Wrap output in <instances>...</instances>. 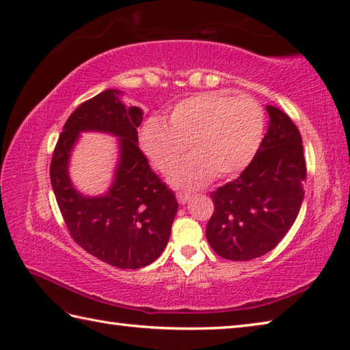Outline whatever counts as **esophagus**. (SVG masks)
<instances>
[{
    "mask_svg": "<svg viewBox=\"0 0 350 350\" xmlns=\"http://www.w3.org/2000/svg\"><path fill=\"white\" fill-rule=\"evenodd\" d=\"M177 202L182 203V205H185V203L189 202V199H191V196L187 194V193H177Z\"/></svg>",
    "mask_w": 350,
    "mask_h": 350,
    "instance_id": "34e87169",
    "label": "esophagus"
}]
</instances>
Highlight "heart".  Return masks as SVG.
<instances>
[{"label":"heart","instance_id":"1","mask_svg":"<svg viewBox=\"0 0 350 350\" xmlns=\"http://www.w3.org/2000/svg\"><path fill=\"white\" fill-rule=\"evenodd\" d=\"M168 122L151 118L141 130V145L154 167L168 173L191 145L193 154L171 171L182 189L205 187L214 176H236L251 163L263 139L262 107L250 96L224 92L194 94L171 107Z\"/></svg>","mask_w":350,"mask_h":350}]
</instances>
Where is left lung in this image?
Returning <instances> with one entry per match:
<instances>
[{
    "label": "left lung",
    "instance_id": "8db88e82",
    "mask_svg": "<svg viewBox=\"0 0 350 350\" xmlns=\"http://www.w3.org/2000/svg\"><path fill=\"white\" fill-rule=\"evenodd\" d=\"M268 131L237 179L211 193L206 239L220 257L245 262L280 243L300 211L306 180L300 131L288 114L266 105Z\"/></svg>",
    "mask_w": 350,
    "mask_h": 350
}]
</instances>
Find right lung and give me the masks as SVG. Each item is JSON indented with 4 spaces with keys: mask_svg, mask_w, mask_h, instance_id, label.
I'll return each instance as SVG.
<instances>
[{
    "mask_svg": "<svg viewBox=\"0 0 350 350\" xmlns=\"http://www.w3.org/2000/svg\"><path fill=\"white\" fill-rule=\"evenodd\" d=\"M119 94V90H105L70 114L53 151L50 180L76 243L100 262L139 269L163 252L179 205L137 147L142 110L125 107ZM81 131L120 137V163L113 185L104 196L81 195L68 177V159Z\"/></svg>",
    "mask_w": 350,
    "mask_h": 350,
    "instance_id": "1",
    "label": "right lung"
}]
</instances>
